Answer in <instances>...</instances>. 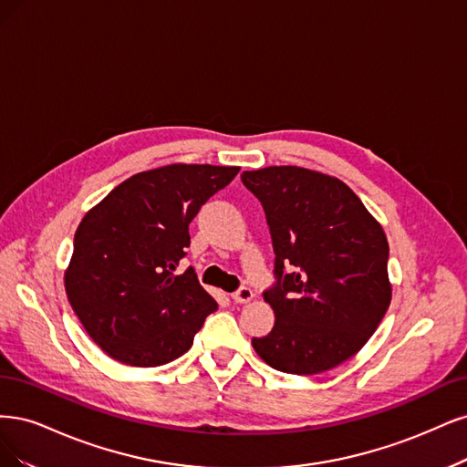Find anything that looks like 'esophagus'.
<instances>
[{
    "instance_id": "1",
    "label": "esophagus",
    "mask_w": 467,
    "mask_h": 467,
    "mask_svg": "<svg viewBox=\"0 0 467 467\" xmlns=\"http://www.w3.org/2000/svg\"><path fill=\"white\" fill-rule=\"evenodd\" d=\"M254 298V293L250 287H240L234 295H233V300L238 305H244V303H250V300Z\"/></svg>"
}]
</instances>
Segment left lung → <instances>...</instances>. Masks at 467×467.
Returning <instances> with one entry per match:
<instances>
[{
    "label": "left lung",
    "instance_id": "left-lung-1",
    "mask_svg": "<svg viewBox=\"0 0 467 467\" xmlns=\"http://www.w3.org/2000/svg\"><path fill=\"white\" fill-rule=\"evenodd\" d=\"M262 202L275 252V285L264 293L275 326L252 345L269 367L318 374L351 358L392 300L388 240L341 180L300 167L244 171Z\"/></svg>",
    "mask_w": 467,
    "mask_h": 467
}]
</instances>
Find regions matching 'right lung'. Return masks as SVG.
Segmentation results:
<instances>
[{"instance_id": "obj_1", "label": "right lung", "mask_w": 467, "mask_h": 467, "mask_svg": "<svg viewBox=\"0 0 467 467\" xmlns=\"http://www.w3.org/2000/svg\"><path fill=\"white\" fill-rule=\"evenodd\" d=\"M240 167L167 164L133 174L79 223L66 293L85 332L130 367L184 355L217 303L192 267L176 274L200 207Z\"/></svg>"}]
</instances>
